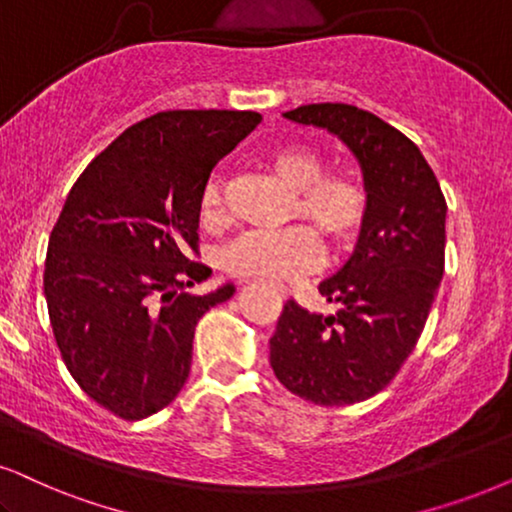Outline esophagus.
<instances>
[{
  "label": "esophagus",
  "mask_w": 512,
  "mask_h": 512,
  "mask_svg": "<svg viewBox=\"0 0 512 512\" xmlns=\"http://www.w3.org/2000/svg\"><path fill=\"white\" fill-rule=\"evenodd\" d=\"M276 290H278V295H281V297H288V288L286 286H283V283H276V286H274Z\"/></svg>",
  "instance_id": "1"
}]
</instances>
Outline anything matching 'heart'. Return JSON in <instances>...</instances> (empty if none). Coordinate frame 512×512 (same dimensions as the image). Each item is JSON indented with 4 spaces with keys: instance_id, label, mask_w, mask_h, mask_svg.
I'll return each mask as SVG.
<instances>
[{
    "instance_id": "b5f03b06",
    "label": "heart",
    "mask_w": 512,
    "mask_h": 512,
    "mask_svg": "<svg viewBox=\"0 0 512 512\" xmlns=\"http://www.w3.org/2000/svg\"><path fill=\"white\" fill-rule=\"evenodd\" d=\"M269 170L295 191L290 212L304 217L333 248H345L359 236L368 217V193L349 172L323 174L326 165L312 146L288 144L269 153ZM203 217L208 224L224 222L219 186L203 193ZM321 262V243L307 226L278 231H248L224 250L222 264L229 274L290 278Z\"/></svg>"
}]
</instances>
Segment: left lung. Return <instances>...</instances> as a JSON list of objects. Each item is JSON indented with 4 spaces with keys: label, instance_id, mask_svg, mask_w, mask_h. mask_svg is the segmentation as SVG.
<instances>
[{
    "label": "left lung",
    "instance_id": "left-lung-1",
    "mask_svg": "<svg viewBox=\"0 0 512 512\" xmlns=\"http://www.w3.org/2000/svg\"><path fill=\"white\" fill-rule=\"evenodd\" d=\"M283 118L338 137L361 167L368 217L349 260L319 293L335 314L288 300L269 340V364L297 397L321 406L378 394L413 352L444 274L446 200L411 139L347 103H309Z\"/></svg>",
    "mask_w": 512,
    "mask_h": 512
}]
</instances>
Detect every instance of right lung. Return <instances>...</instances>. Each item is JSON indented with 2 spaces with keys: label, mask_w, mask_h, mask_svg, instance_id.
Instances as JSON below:
<instances>
[{
  "label": "right lung",
  "mask_w": 512,
  "mask_h": 512,
  "mask_svg": "<svg viewBox=\"0 0 512 512\" xmlns=\"http://www.w3.org/2000/svg\"><path fill=\"white\" fill-rule=\"evenodd\" d=\"M252 111H165L96 155L49 236L44 297L70 375L125 420L165 409L191 371L200 316L236 293H179L205 281L191 262L212 167L260 125Z\"/></svg>",
  "instance_id": "add662e5"
}]
</instances>
